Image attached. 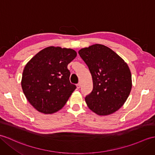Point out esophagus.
Segmentation results:
<instances>
[{
	"mask_svg": "<svg viewBox=\"0 0 155 155\" xmlns=\"http://www.w3.org/2000/svg\"><path fill=\"white\" fill-rule=\"evenodd\" d=\"M81 82H78V83L77 84V88L78 89V88H81Z\"/></svg>",
	"mask_w": 155,
	"mask_h": 155,
	"instance_id": "34e87169",
	"label": "esophagus"
}]
</instances>
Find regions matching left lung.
Returning <instances> with one entry per match:
<instances>
[{
	"label": "left lung",
	"instance_id": "8db88e82",
	"mask_svg": "<svg viewBox=\"0 0 155 155\" xmlns=\"http://www.w3.org/2000/svg\"><path fill=\"white\" fill-rule=\"evenodd\" d=\"M91 72L93 89L85 97L88 107L100 116L116 112L130 94L131 74L127 64L107 47L94 44L78 51Z\"/></svg>",
	"mask_w": 155,
	"mask_h": 155
}]
</instances>
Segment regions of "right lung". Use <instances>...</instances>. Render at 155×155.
I'll return each instance as SVG.
<instances>
[{
    "instance_id": "obj_1",
    "label": "right lung",
    "mask_w": 155,
    "mask_h": 155,
    "mask_svg": "<svg viewBox=\"0 0 155 155\" xmlns=\"http://www.w3.org/2000/svg\"><path fill=\"white\" fill-rule=\"evenodd\" d=\"M77 57L72 49L48 47L26 64L21 88L28 102L39 112L53 114L65 105L77 86L69 81L67 69Z\"/></svg>"
}]
</instances>
